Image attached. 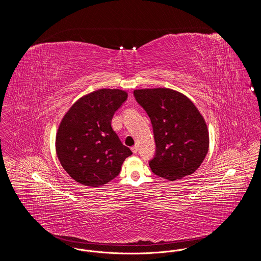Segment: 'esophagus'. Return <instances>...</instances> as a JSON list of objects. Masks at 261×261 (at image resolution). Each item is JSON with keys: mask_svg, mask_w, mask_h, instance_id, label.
I'll return each instance as SVG.
<instances>
[{"mask_svg": "<svg viewBox=\"0 0 261 261\" xmlns=\"http://www.w3.org/2000/svg\"><path fill=\"white\" fill-rule=\"evenodd\" d=\"M131 149H132L133 153H137V151H138V147H137V146H133V147L131 148Z\"/></svg>", "mask_w": 261, "mask_h": 261, "instance_id": "34e87169", "label": "esophagus"}]
</instances>
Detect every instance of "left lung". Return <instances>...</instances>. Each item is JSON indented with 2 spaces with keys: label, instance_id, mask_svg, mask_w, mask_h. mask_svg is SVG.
I'll list each match as a JSON object with an SVG mask.
<instances>
[{
  "label": "left lung",
  "instance_id": "obj_1",
  "mask_svg": "<svg viewBox=\"0 0 261 261\" xmlns=\"http://www.w3.org/2000/svg\"><path fill=\"white\" fill-rule=\"evenodd\" d=\"M134 96L152 124L156 152L149 162L151 171L169 181L194 173L210 148L207 125L198 108L168 88L136 89Z\"/></svg>",
  "mask_w": 261,
  "mask_h": 261
}]
</instances>
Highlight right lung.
Masks as SVG:
<instances>
[{"instance_id":"add662e5","label":"right lung","mask_w":261,"mask_h":261,"mask_svg":"<svg viewBox=\"0 0 261 261\" xmlns=\"http://www.w3.org/2000/svg\"><path fill=\"white\" fill-rule=\"evenodd\" d=\"M127 97L120 89H99L77 99L62 117L56 135L57 156L76 182L103 186L132 154L112 127L114 112Z\"/></svg>"}]
</instances>
